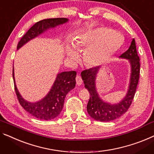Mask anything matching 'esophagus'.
<instances>
[{
	"instance_id": "34e87169",
	"label": "esophagus",
	"mask_w": 154,
	"mask_h": 154,
	"mask_svg": "<svg viewBox=\"0 0 154 154\" xmlns=\"http://www.w3.org/2000/svg\"><path fill=\"white\" fill-rule=\"evenodd\" d=\"M76 82L78 86H80L82 84V79L79 75H77L76 76Z\"/></svg>"
}]
</instances>
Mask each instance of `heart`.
Wrapping results in <instances>:
<instances>
[{
	"label": "heart",
	"mask_w": 154,
	"mask_h": 154,
	"mask_svg": "<svg viewBox=\"0 0 154 154\" xmlns=\"http://www.w3.org/2000/svg\"><path fill=\"white\" fill-rule=\"evenodd\" d=\"M122 43V36L118 32L106 27H99L82 34L73 47L77 51L88 48L84 53V61L87 66L95 67L106 63L118 51ZM73 48H67V55L75 60L78 55Z\"/></svg>",
	"instance_id": "heart-1"
}]
</instances>
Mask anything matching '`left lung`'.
Listing matches in <instances>:
<instances>
[{
    "instance_id": "1",
    "label": "left lung",
    "mask_w": 154,
    "mask_h": 154,
    "mask_svg": "<svg viewBox=\"0 0 154 154\" xmlns=\"http://www.w3.org/2000/svg\"><path fill=\"white\" fill-rule=\"evenodd\" d=\"M122 59H128L131 65V75L128 93L119 104L111 105L100 100L95 89V78L99 66L84 70L81 73L84 86L90 93L87 111L92 118L100 122H109L116 120L128 111L134 98L140 77V63L137 54L135 39L132 41L127 51L120 56Z\"/></svg>"
}]
</instances>
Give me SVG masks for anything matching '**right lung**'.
Masks as SVG:
<instances>
[{"label": "right lung", "mask_w": 154, "mask_h": 154, "mask_svg": "<svg viewBox=\"0 0 154 154\" xmlns=\"http://www.w3.org/2000/svg\"><path fill=\"white\" fill-rule=\"evenodd\" d=\"M68 21L66 18H55L43 19L36 22L29 30L23 36L17 45V49L50 27H54L58 25L65 23ZM76 71L63 72L57 75V79L50 93L43 100L36 103H29L23 99L14 83V89L17 99L21 106L36 118L43 120H50L56 118L62 111L64 100L67 93L75 87ZM13 79L14 68H13Z\"/></svg>", "instance_id": "1"}]
</instances>
